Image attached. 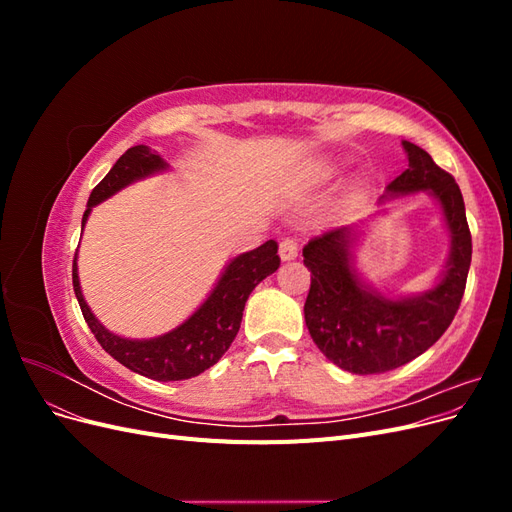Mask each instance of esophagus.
I'll use <instances>...</instances> for the list:
<instances>
[{
  "label": "esophagus",
  "instance_id": "34e87169",
  "mask_svg": "<svg viewBox=\"0 0 512 512\" xmlns=\"http://www.w3.org/2000/svg\"><path fill=\"white\" fill-rule=\"evenodd\" d=\"M299 256V243L294 241V239H284L282 243H280V258L282 260H294Z\"/></svg>",
  "mask_w": 512,
  "mask_h": 512
}]
</instances>
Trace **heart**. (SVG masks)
<instances>
[{"label": "heart", "instance_id": "b5f03b06", "mask_svg": "<svg viewBox=\"0 0 512 512\" xmlns=\"http://www.w3.org/2000/svg\"><path fill=\"white\" fill-rule=\"evenodd\" d=\"M335 164H331V162H327V160H318V162H314V164H309V168H307V181L309 183H324V181H329L333 175H335Z\"/></svg>", "mask_w": 512, "mask_h": 512}]
</instances>
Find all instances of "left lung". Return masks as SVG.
Here are the masks:
<instances>
[{
    "label": "left lung",
    "instance_id": "left-lung-1",
    "mask_svg": "<svg viewBox=\"0 0 512 512\" xmlns=\"http://www.w3.org/2000/svg\"><path fill=\"white\" fill-rule=\"evenodd\" d=\"M404 149L408 168L386 185V196L429 192L442 205L451 256L436 286L401 299L367 288L352 267L354 232L346 226L322 232L303 247V262L312 271L303 307L309 335L329 361L359 376L397 369L438 342L457 314L472 262L466 205L453 175L414 143L404 141Z\"/></svg>",
    "mask_w": 512,
    "mask_h": 512
}]
</instances>
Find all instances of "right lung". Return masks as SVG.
I'll return each mask as SVG.
<instances>
[{
    "label": "right lung",
    "instance_id": "add662e5",
    "mask_svg": "<svg viewBox=\"0 0 512 512\" xmlns=\"http://www.w3.org/2000/svg\"><path fill=\"white\" fill-rule=\"evenodd\" d=\"M166 166L168 164L147 145L130 147L89 194L83 226L91 207L126 188L132 181L158 173ZM277 267H280V256H277V243L273 239L252 252L232 258L207 301L177 329L153 339H126L102 327L83 299L76 254L72 260V286L87 327L115 361L145 378L170 382L194 378L222 359V354L239 333L247 297L267 275L275 273Z\"/></svg>",
    "mask_w": 512,
    "mask_h": 512
}]
</instances>
